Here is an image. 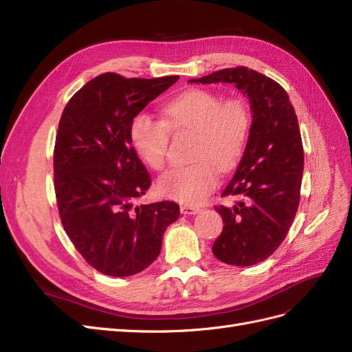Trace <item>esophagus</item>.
I'll return each mask as SVG.
<instances>
[{"label":"esophagus","instance_id":"esophagus-1","mask_svg":"<svg viewBox=\"0 0 352 352\" xmlns=\"http://www.w3.org/2000/svg\"><path fill=\"white\" fill-rule=\"evenodd\" d=\"M199 211L201 208L195 206H180V212H182V214H198Z\"/></svg>","mask_w":352,"mask_h":352}]
</instances>
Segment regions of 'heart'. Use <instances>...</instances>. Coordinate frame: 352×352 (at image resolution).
I'll use <instances>...</instances> for the list:
<instances>
[{"mask_svg": "<svg viewBox=\"0 0 352 352\" xmlns=\"http://www.w3.org/2000/svg\"><path fill=\"white\" fill-rule=\"evenodd\" d=\"M163 120L138 114L131 124L136 153L154 170L166 166L172 132H194L189 166L168 170L158 179V192L184 204L204 201L219 184V168L230 172L243 155L251 131V111L242 98L223 100L210 89H189L163 105Z\"/></svg>", "mask_w": 352, "mask_h": 352, "instance_id": "obj_1", "label": "heart"}]
</instances>
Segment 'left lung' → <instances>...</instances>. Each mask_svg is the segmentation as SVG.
Listing matches in <instances>:
<instances>
[{
  "mask_svg": "<svg viewBox=\"0 0 352 352\" xmlns=\"http://www.w3.org/2000/svg\"><path fill=\"white\" fill-rule=\"evenodd\" d=\"M189 82L233 83L250 98L248 144L221 194L238 201L214 207L225 226L212 254L232 265L257 264L279 248L300 206L304 150L295 110L278 82L243 66Z\"/></svg>",
  "mask_w": 352,
  "mask_h": 352,
  "instance_id": "8db88e82",
  "label": "left lung"
}]
</instances>
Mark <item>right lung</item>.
Returning <instances> with one entry per match:
<instances>
[{"label":"right lung","instance_id":"obj_1","mask_svg":"<svg viewBox=\"0 0 352 352\" xmlns=\"http://www.w3.org/2000/svg\"><path fill=\"white\" fill-rule=\"evenodd\" d=\"M179 76L102 73L66 104L54 146V189L67 236L95 270L114 278L146 269L180 211L173 201L133 207L151 177L132 146L131 124Z\"/></svg>","mask_w":352,"mask_h":352}]
</instances>
